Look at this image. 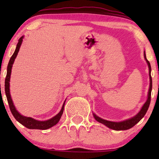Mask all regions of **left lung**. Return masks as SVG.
<instances>
[{
    "mask_svg": "<svg viewBox=\"0 0 159 159\" xmlns=\"http://www.w3.org/2000/svg\"><path fill=\"white\" fill-rule=\"evenodd\" d=\"M144 58H145L146 61H147V64H148L149 75V81H150V83H149L148 98H147V102L144 103V105H143V107H142V108L140 109L139 113H138L137 115H135L134 116H133L132 118H131V119H128L126 120H124V121H122V122L108 121V120L102 119V118L98 117V116H96V114H93V116L95 119H96V121L104 124V125H106L107 127L110 128L111 129H114V130H116V131H120V130H127V129H131V128H132L134 125H135L143 117L144 115L146 114L147 110H148L149 104H150L151 91H152V77H151V66H150V63H149V62L147 61V57H146L145 52H144Z\"/></svg>",
    "mask_w": 159,
    "mask_h": 159,
    "instance_id": "obj_1",
    "label": "left lung"
}]
</instances>
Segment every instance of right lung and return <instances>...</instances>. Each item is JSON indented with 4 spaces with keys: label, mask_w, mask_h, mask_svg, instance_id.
I'll list each match as a JSON object with an SVG mask.
<instances>
[{
    "label": "right lung",
    "mask_w": 159,
    "mask_h": 159,
    "mask_svg": "<svg viewBox=\"0 0 159 159\" xmlns=\"http://www.w3.org/2000/svg\"><path fill=\"white\" fill-rule=\"evenodd\" d=\"M24 36H21V38L19 39V43H18L17 45H16V48L15 50V52L13 53L12 56L11 57L10 61H9L8 66H7V73L6 76V79H5V93H6L7 102H8L9 106H10V109L12 112V115L15 117V119L17 120L18 122H19L20 123L22 124L23 125H25V127L27 129H41V130H45V129H48L49 128H52L54 125H55L57 123L59 122L60 119H61L62 114L63 113V109H64V105L65 102L63 103V107H62L61 111L58 113L56 116H54V117H52V119L45 120V121H39V120H36L33 119L31 117H27V116H23V115L20 114L18 112L17 110L16 109L15 106H14L13 102H12V100L10 96V75H11V71H12V64H13L14 61H15L16 56H17L18 52H19L20 46H21V43H22ZM66 102V101H65Z\"/></svg>",
    "instance_id": "right-lung-1"
}]
</instances>
